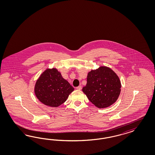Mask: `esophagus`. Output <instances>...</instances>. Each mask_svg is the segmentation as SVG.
I'll use <instances>...</instances> for the list:
<instances>
[{
  "mask_svg": "<svg viewBox=\"0 0 155 155\" xmlns=\"http://www.w3.org/2000/svg\"><path fill=\"white\" fill-rule=\"evenodd\" d=\"M76 89L78 90H81L82 89V86H79L77 87Z\"/></svg>",
  "mask_w": 155,
  "mask_h": 155,
  "instance_id": "34e87169",
  "label": "esophagus"
}]
</instances>
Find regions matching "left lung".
Here are the masks:
<instances>
[{
    "instance_id": "8db88e82",
    "label": "left lung",
    "mask_w": 155,
    "mask_h": 155,
    "mask_svg": "<svg viewBox=\"0 0 155 155\" xmlns=\"http://www.w3.org/2000/svg\"><path fill=\"white\" fill-rule=\"evenodd\" d=\"M121 86L117 74L111 68L104 66L88 73L87 84L82 91L97 107L106 108L117 101Z\"/></svg>"
}]
</instances>
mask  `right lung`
I'll return each instance as SVG.
<instances>
[{
    "instance_id": "obj_1",
    "label": "right lung",
    "mask_w": 155,
    "mask_h": 155,
    "mask_svg": "<svg viewBox=\"0 0 155 155\" xmlns=\"http://www.w3.org/2000/svg\"><path fill=\"white\" fill-rule=\"evenodd\" d=\"M74 89L56 68L47 69L36 81L35 94L44 104L57 107L64 103Z\"/></svg>"
}]
</instances>
